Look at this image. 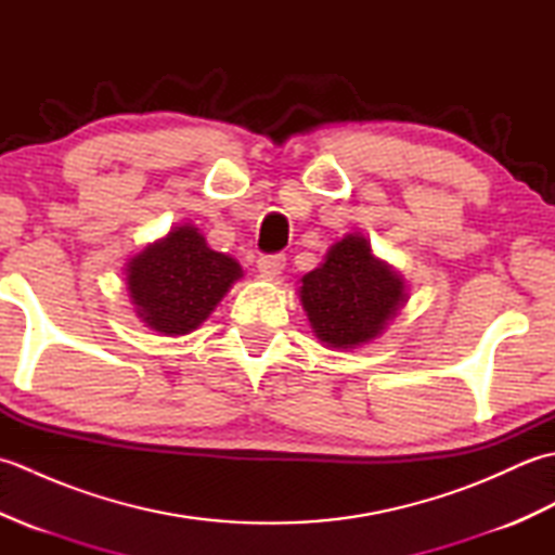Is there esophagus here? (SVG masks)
I'll list each match as a JSON object with an SVG mask.
<instances>
[{
    "mask_svg": "<svg viewBox=\"0 0 555 555\" xmlns=\"http://www.w3.org/2000/svg\"><path fill=\"white\" fill-rule=\"evenodd\" d=\"M284 267H286V255H281V253L262 255L257 259V269L267 276H279L281 271H284Z\"/></svg>",
    "mask_w": 555,
    "mask_h": 555,
    "instance_id": "obj_1",
    "label": "esophagus"
}]
</instances>
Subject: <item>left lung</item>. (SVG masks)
<instances>
[{"instance_id": "1", "label": "left lung", "mask_w": 555, "mask_h": 555, "mask_svg": "<svg viewBox=\"0 0 555 555\" xmlns=\"http://www.w3.org/2000/svg\"><path fill=\"white\" fill-rule=\"evenodd\" d=\"M300 281V302L312 332L332 348L370 344L408 298L403 276L374 257L358 233L328 247L324 262Z\"/></svg>"}]
</instances>
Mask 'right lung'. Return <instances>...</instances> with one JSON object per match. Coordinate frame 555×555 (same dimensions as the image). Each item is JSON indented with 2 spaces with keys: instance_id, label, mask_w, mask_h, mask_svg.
Masks as SVG:
<instances>
[{
  "instance_id": "right-lung-1",
  "label": "right lung",
  "mask_w": 555,
  "mask_h": 555,
  "mask_svg": "<svg viewBox=\"0 0 555 555\" xmlns=\"http://www.w3.org/2000/svg\"><path fill=\"white\" fill-rule=\"evenodd\" d=\"M241 276V264L211 250L193 223L171 229L126 264L138 317L167 336L195 332Z\"/></svg>"
}]
</instances>
